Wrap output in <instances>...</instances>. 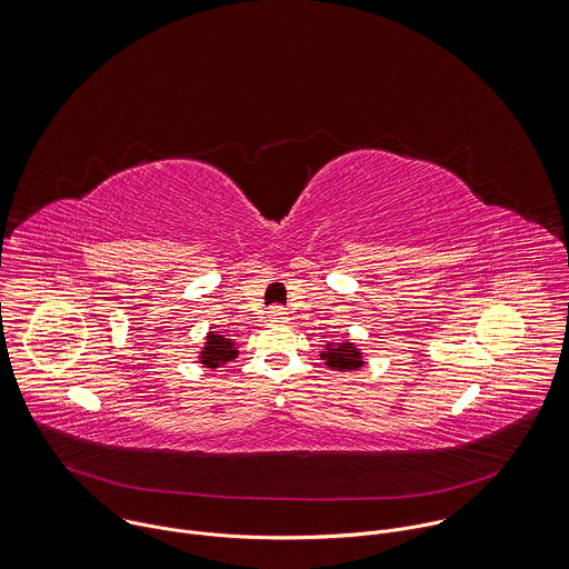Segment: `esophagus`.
<instances>
[{
  "label": "esophagus",
  "instance_id": "esophagus-1",
  "mask_svg": "<svg viewBox=\"0 0 569 569\" xmlns=\"http://www.w3.org/2000/svg\"><path fill=\"white\" fill-rule=\"evenodd\" d=\"M267 316H269V320L280 322V320H287V309H284V307H280V305H273V307H269Z\"/></svg>",
  "mask_w": 569,
  "mask_h": 569
}]
</instances>
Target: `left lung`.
I'll use <instances>...</instances> for the list:
<instances>
[{
    "mask_svg": "<svg viewBox=\"0 0 569 569\" xmlns=\"http://www.w3.org/2000/svg\"><path fill=\"white\" fill-rule=\"evenodd\" d=\"M320 358L327 367L336 371H351L362 367V353L353 347V342H340V345H327V351H320Z\"/></svg>",
    "mask_w": 569,
    "mask_h": 569,
    "instance_id": "obj_1",
    "label": "left lung"
}]
</instances>
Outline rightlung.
I'll use <instances>...</instances> for the list:
<instances>
[{"mask_svg":"<svg viewBox=\"0 0 569 569\" xmlns=\"http://www.w3.org/2000/svg\"><path fill=\"white\" fill-rule=\"evenodd\" d=\"M238 356V349L233 345V340L216 333V331H209L207 336V345L204 349L200 351V362L209 369H216L229 360H233Z\"/></svg>","mask_w":569,"mask_h":569,"instance_id":"right-lung-1","label":"right lung"}]
</instances>
